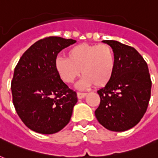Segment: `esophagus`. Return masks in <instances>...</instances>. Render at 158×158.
Listing matches in <instances>:
<instances>
[{"label":"esophagus","mask_w":158,"mask_h":158,"mask_svg":"<svg viewBox=\"0 0 158 158\" xmlns=\"http://www.w3.org/2000/svg\"><path fill=\"white\" fill-rule=\"evenodd\" d=\"M86 95L87 94H85V93H80V92H78V93H77V97H78V98L79 99L84 98Z\"/></svg>","instance_id":"1"}]
</instances>
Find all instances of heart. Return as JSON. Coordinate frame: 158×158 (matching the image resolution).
<instances>
[{
	"label": "heart",
	"instance_id": "heart-1",
	"mask_svg": "<svg viewBox=\"0 0 158 158\" xmlns=\"http://www.w3.org/2000/svg\"><path fill=\"white\" fill-rule=\"evenodd\" d=\"M115 63V52L107 44L80 43L69 48L67 58L57 57L55 68L66 84H73L81 73L84 76L79 82V88L86 89L94 84L101 88L112 79Z\"/></svg>",
	"mask_w": 158,
	"mask_h": 158
}]
</instances>
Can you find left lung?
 <instances>
[{
	"label": "left lung",
	"mask_w": 158,
	"mask_h": 158,
	"mask_svg": "<svg viewBox=\"0 0 158 158\" xmlns=\"http://www.w3.org/2000/svg\"><path fill=\"white\" fill-rule=\"evenodd\" d=\"M115 55L112 79L99 89L97 120L111 131L121 132L137 125L147 110L152 81L148 64L135 48L114 40H104Z\"/></svg>",
	"instance_id": "1"
}]
</instances>
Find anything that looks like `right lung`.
<instances>
[{
	"mask_svg": "<svg viewBox=\"0 0 158 158\" xmlns=\"http://www.w3.org/2000/svg\"><path fill=\"white\" fill-rule=\"evenodd\" d=\"M75 42L56 36L40 39L22 55L15 68L13 104L23 124L35 132L55 134L70 120L77 94L62 81L55 60L60 51Z\"/></svg>",
	"mask_w": 158,
	"mask_h": 158,
	"instance_id": "right-lung-1",
	"label": "right lung"
}]
</instances>
